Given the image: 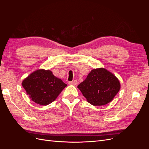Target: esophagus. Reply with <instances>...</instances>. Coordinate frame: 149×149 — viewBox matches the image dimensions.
Wrapping results in <instances>:
<instances>
[{"label":"esophagus","mask_w":149,"mask_h":149,"mask_svg":"<svg viewBox=\"0 0 149 149\" xmlns=\"http://www.w3.org/2000/svg\"><path fill=\"white\" fill-rule=\"evenodd\" d=\"M78 83V81L76 80H74V81H70L68 83L70 85H76Z\"/></svg>","instance_id":"obj_1"}]
</instances>
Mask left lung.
<instances>
[{
  "mask_svg": "<svg viewBox=\"0 0 149 149\" xmlns=\"http://www.w3.org/2000/svg\"><path fill=\"white\" fill-rule=\"evenodd\" d=\"M78 88L88 102L93 106H103L113 100L120 90V84L111 72L98 68L91 70Z\"/></svg>",
  "mask_w": 149,
  "mask_h": 149,
  "instance_id": "1",
  "label": "left lung"
}]
</instances>
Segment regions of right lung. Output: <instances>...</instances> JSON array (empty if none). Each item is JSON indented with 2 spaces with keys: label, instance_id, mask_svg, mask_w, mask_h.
I'll return each instance as SVG.
<instances>
[{
  "label": "right lung",
  "instance_id": "add662e5",
  "mask_svg": "<svg viewBox=\"0 0 149 149\" xmlns=\"http://www.w3.org/2000/svg\"><path fill=\"white\" fill-rule=\"evenodd\" d=\"M22 86L31 100L46 106L56 100L67 84L54 76L51 71L39 70L25 78Z\"/></svg>",
  "mask_w": 149,
  "mask_h": 149
}]
</instances>
